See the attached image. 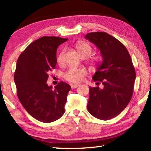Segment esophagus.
<instances>
[{
    "label": "esophagus",
    "instance_id": "obj_1",
    "mask_svg": "<svg viewBox=\"0 0 151 151\" xmlns=\"http://www.w3.org/2000/svg\"><path fill=\"white\" fill-rule=\"evenodd\" d=\"M79 86H80L79 84H73L70 86V87H71V89H75V88H78Z\"/></svg>",
    "mask_w": 151,
    "mask_h": 151
}]
</instances>
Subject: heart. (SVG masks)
I'll list each match as a JSON object with an SVG mask.
<instances>
[{"instance_id":"1","label":"heart","mask_w":151,"mask_h":151,"mask_svg":"<svg viewBox=\"0 0 151 151\" xmlns=\"http://www.w3.org/2000/svg\"><path fill=\"white\" fill-rule=\"evenodd\" d=\"M75 47L81 56L82 58L88 57L90 55L92 51V48L89 43L84 41H81L76 44ZM64 50H62L59 53L57 57V62L62 63L63 62ZM88 63L90 64L93 68H97L101 63V59L99 56L90 57L88 58ZM87 73L85 69L75 68V67H70V68L64 73L63 77L67 81L71 82H81L84 75Z\"/></svg>"}]
</instances>
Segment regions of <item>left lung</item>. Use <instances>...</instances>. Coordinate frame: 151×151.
Instances as JSON below:
<instances>
[{
    "instance_id": "obj_1",
    "label": "left lung",
    "mask_w": 151,
    "mask_h": 151,
    "mask_svg": "<svg viewBox=\"0 0 151 151\" xmlns=\"http://www.w3.org/2000/svg\"><path fill=\"white\" fill-rule=\"evenodd\" d=\"M85 38L99 48L103 58L92 78L104 88L89 87L88 110L99 119H110L132 99L136 70L129 51L116 38L103 32L88 33Z\"/></svg>"
}]
</instances>
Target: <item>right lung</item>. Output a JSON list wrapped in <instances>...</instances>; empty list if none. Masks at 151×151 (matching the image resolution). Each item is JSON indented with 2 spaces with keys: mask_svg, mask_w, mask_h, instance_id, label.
<instances>
[{
  "mask_svg": "<svg viewBox=\"0 0 151 151\" xmlns=\"http://www.w3.org/2000/svg\"><path fill=\"white\" fill-rule=\"evenodd\" d=\"M68 39L44 36L33 41L17 60L14 74L17 97L32 117L43 123L58 119L65 113L70 86L60 82L54 89L47 84L56 65V49Z\"/></svg>",
  "mask_w": 151,
  "mask_h": 151,
  "instance_id": "1",
  "label": "right lung"
}]
</instances>
